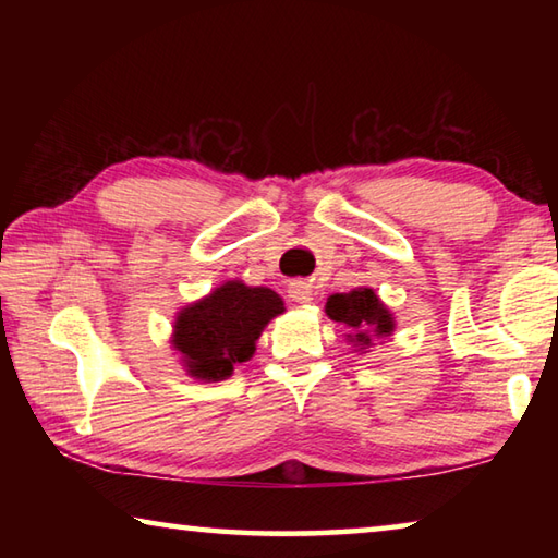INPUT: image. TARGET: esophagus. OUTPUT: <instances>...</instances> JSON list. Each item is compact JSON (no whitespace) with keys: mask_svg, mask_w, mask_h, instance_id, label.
Returning a JSON list of instances; mask_svg holds the SVG:
<instances>
[{"mask_svg":"<svg viewBox=\"0 0 558 558\" xmlns=\"http://www.w3.org/2000/svg\"><path fill=\"white\" fill-rule=\"evenodd\" d=\"M288 292H290L292 300L300 302V305H307V302H313V295H315L313 286H310L307 280H292Z\"/></svg>","mask_w":558,"mask_h":558,"instance_id":"obj_1","label":"esophagus"}]
</instances>
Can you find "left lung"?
Here are the masks:
<instances>
[{
	"label": "left lung",
	"mask_w": 558,
	"mask_h": 558,
	"mask_svg": "<svg viewBox=\"0 0 558 558\" xmlns=\"http://www.w3.org/2000/svg\"><path fill=\"white\" fill-rule=\"evenodd\" d=\"M325 313L335 323H342L349 335L347 342L354 347V352H372L374 342L389 339L396 329V317L374 288H354L349 292H335L325 302Z\"/></svg>",
	"instance_id": "left-lung-1"
}]
</instances>
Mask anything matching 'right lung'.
I'll return each instance as SVG.
<instances>
[{
  "label": "right lung",
  "instance_id": "obj_1",
  "mask_svg": "<svg viewBox=\"0 0 558 558\" xmlns=\"http://www.w3.org/2000/svg\"><path fill=\"white\" fill-rule=\"evenodd\" d=\"M286 313V302L270 288L226 280L209 295L189 302L174 315L172 349L189 376L223 381L235 364L248 362L272 317Z\"/></svg>",
  "mask_w": 558,
  "mask_h": 558
}]
</instances>
